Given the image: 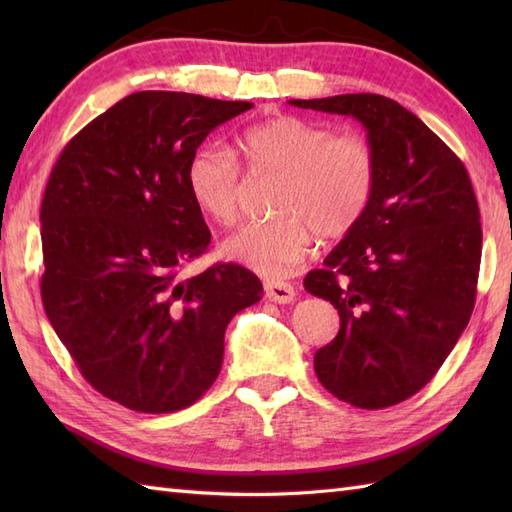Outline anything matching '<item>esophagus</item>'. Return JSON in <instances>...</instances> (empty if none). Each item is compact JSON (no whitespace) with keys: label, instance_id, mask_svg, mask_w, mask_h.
I'll return each instance as SVG.
<instances>
[{"label":"esophagus","instance_id":"1","mask_svg":"<svg viewBox=\"0 0 512 512\" xmlns=\"http://www.w3.org/2000/svg\"><path fill=\"white\" fill-rule=\"evenodd\" d=\"M264 290H266V297L275 303L295 301V288L281 279H268L264 284Z\"/></svg>","mask_w":512,"mask_h":512}]
</instances>
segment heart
Returning a JSON list of instances; mask_svg holds the SVG:
<instances>
[{
  "label": "heart",
  "mask_w": 512,
  "mask_h": 512,
  "mask_svg": "<svg viewBox=\"0 0 512 512\" xmlns=\"http://www.w3.org/2000/svg\"><path fill=\"white\" fill-rule=\"evenodd\" d=\"M248 173H279L275 220L250 224L224 242V255L259 275L281 277L306 259L314 233L341 239L363 220L376 187L374 149L358 134L281 114L248 127L237 140ZM198 211L222 226L242 213L244 178L231 151L202 145L184 169Z\"/></svg>",
  "instance_id": "b5f03b06"
}]
</instances>
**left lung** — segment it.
Here are the masks:
<instances>
[{
    "instance_id": "8db88e82",
    "label": "left lung",
    "mask_w": 512,
    "mask_h": 512,
    "mask_svg": "<svg viewBox=\"0 0 512 512\" xmlns=\"http://www.w3.org/2000/svg\"><path fill=\"white\" fill-rule=\"evenodd\" d=\"M288 103L356 118L376 158L363 220L303 279L341 317L336 339L314 354V372L354 407L398 405L438 372L475 306L482 224L469 173L416 114L387 96Z\"/></svg>"
}]
</instances>
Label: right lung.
I'll use <instances>...</instances> for the list:
<instances>
[{"label": "right lung", "mask_w": 512, "mask_h": 512, "mask_svg": "<svg viewBox=\"0 0 512 512\" xmlns=\"http://www.w3.org/2000/svg\"><path fill=\"white\" fill-rule=\"evenodd\" d=\"M250 107L129 94L83 127L50 173L39 215L43 308L85 380L127 409L193 405L220 374L228 321L264 295L237 264L178 277L211 244L184 182L187 160Z\"/></svg>", "instance_id": "1"}]
</instances>
